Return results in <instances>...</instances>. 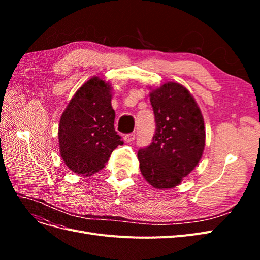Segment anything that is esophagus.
I'll return each instance as SVG.
<instances>
[{"mask_svg": "<svg viewBox=\"0 0 260 260\" xmlns=\"http://www.w3.org/2000/svg\"><path fill=\"white\" fill-rule=\"evenodd\" d=\"M123 139H124L125 142L129 143V142H132V141L136 139V135H135V133H128V135H125L123 137Z\"/></svg>", "mask_w": 260, "mask_h": 260, "instance_id": "esophagus-1", "label": "esophagus"}]
</instances>
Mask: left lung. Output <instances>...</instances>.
Listing matches in <instances>:
<instances>
[{
    "instance_id": "1",
    "label": "left lung",
    "mask_w": 260,
    "mask_h": 260,
    "mask_svg": "<svg viewBox=\"0 0 260 260\" xmlns=\"http://www.w3.org/2000/svg\"><path fill=\"white\" fill-rule=\"evenodd\" d=\"M155 115L152 143L140 148V169L156 188L178 185L201 160L205 127L200 108L183 85L167 82L149 94Z\"/></svg>"
}]
</instances>
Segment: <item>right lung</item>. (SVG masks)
Returning <instances> with one entry per match:
<instances>
[{
  "label": "right lung",
  "instance_id": "right-lung-1",
  "mask_svg": "<svg viewBox=\"0 0 260 260\" xmlns=\"http://www.w3.org/2000/svg\"><path fill=\"white\" fill-rule=\"evenodd\" d=\"M112 88L94 77L70 100L58 127L60 156L70 170L90 176L101 170L123 141L114 128Z\"/></svg>",
  "mask_w": 260,
  "mask_h": 260
}]
</instances>
